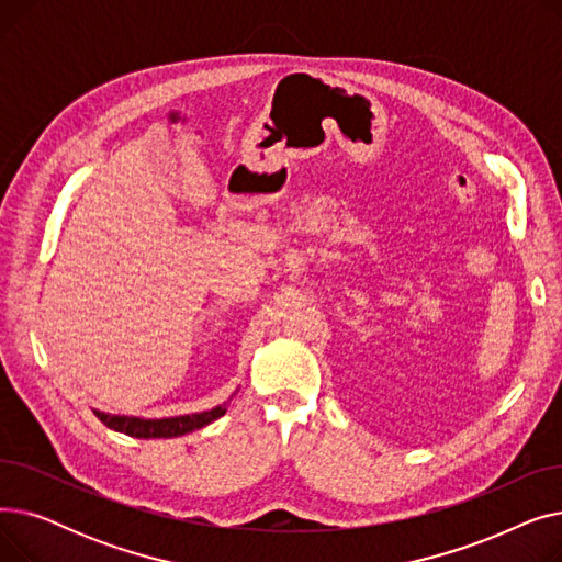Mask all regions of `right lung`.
<instances>
[{"label": "right lung", "mask_w": 562, "mask_h": 562, "mask_svg": "<svg viewBox=\"0 0 562 562\" xmlns=\"http://www.w3.org/2000/svg\"><path fill=\"white\" fill-rule=\"evenodd\" d=\"M232 401V398H229ZM227 401V403H229ZM227 403L216 405L212 409L195 412V415L182 417H166V419H143V417H125V415H109V412L95 409V417L111 430L125 432L138 439H157V437H180L193 432L198 428L210 426L212 422L221 419L227 412Z\"/></svg>", "instance_id": "add662e5"}]
</instances>
